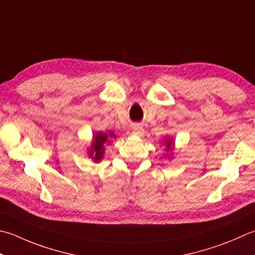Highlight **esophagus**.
I'll list each match as a JSON object with an SVG mask.
<instances>
[{"mask_svg":"<svg viewBox=\"0 0 255 255\" xmlns=\"http://www.w3.org/2000/svg\"><path fill=\"white\" fill-rule=\"evenodd\" d=\"M132 133L136 134V136H142L144 133V129L140 124H136L132 126Z\"/></svg>","mask_w":255,"mask_h":255,"instance_id":"obj_1","label":"esophagus"}]
</instances>
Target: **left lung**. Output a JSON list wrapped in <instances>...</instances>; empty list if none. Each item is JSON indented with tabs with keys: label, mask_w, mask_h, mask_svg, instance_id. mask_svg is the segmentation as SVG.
<instances>
[{
	"label": "left lung",
	"mask_w": 255,
	"mask_h": 255,
	"mask_svg": "<svg viewBox=\"0 0 255 255\" xmlns=\"http://www.w3.org/2000/svg\"><path fill=\"white\" fill-rule=\"evenodd\" d=\"M166 149H167V151H169V150H171V146H172V139L171 138H168L167 139V141H166Z\"/></svg>",
	"instance_id": "1"
}]
</instances>
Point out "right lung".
<instances>
[{
    "label": "right lung",
    "mask_w": 255,
    "mask_h": 255,
    "mask_svg": "<svg viewBox=\"0 0 255 255\" xmlns=\"http://www.w3.org/2000/svg\"><path fill=\"white\" fill-rule=\"evenodd\" d=\"M109 137L115 138L116 136H115L114 132H108V133L97 132L94 136V140L92 143V147L88 151V154L95 162H99L103 159L104 146L107 141L109 142Z\"/></svg>",
    "instance_id": "right-lung-1"
}]
</instances>
